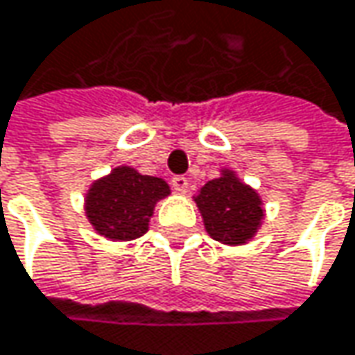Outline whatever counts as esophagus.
<instances>
[{
  "mask_svg": "<svg viewBox=\"0 0 355 355\" xmlns=\"http://www.w3.org/2000/svg\"><path fill=\"white\" fill-rule=\"evenodd\" d=\"M173 187H175V191L177 193H187V189H189V180L184 175H177V177H173Z\"/></svg>",
  "mask_w": 355,
  "mask_h": 355,
  "instance_id": "esophagus-1",
  "label": "esophagus"
}]
</instances>
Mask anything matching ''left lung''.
I'll return each mask as SVG.
<instances>
[{"label": "left lung", "instance_id": "obj_1", "mask_svg": "<svg viewBox=\"0 0 355 355\" xmlns=\"http://www.w3.org/2000/svg\"><path fill=\"white\" fill-rule=\"evenodd\" d=\"M213 240L238 245L250 240L264 215L258 195L232 173L209 180L195 199Z\"/></svg>", "mask_w": 355, "mask_h": 355}]
</instances>
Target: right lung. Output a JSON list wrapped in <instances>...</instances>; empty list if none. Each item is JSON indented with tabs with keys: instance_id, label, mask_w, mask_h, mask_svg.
Segmentation results:
<instances>
[{
	"instance_id": "right-lung-1",
	"label": "right lung",
	"mask_w": 355,
	"mask_h": 355,
	"mask_svg": "<svg viewBox=\"0 0 355 355\" xmlns=\"http://www.w3.org/2000/svg\"><path fill=\"white\" fill-rule=\"evenodd\" d=\"M168 193L162 178L121 166L93 184L87 195V217L110 240H136L148 230L154 203Z\"/></svg>"
}]
</instances>
